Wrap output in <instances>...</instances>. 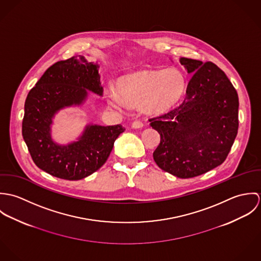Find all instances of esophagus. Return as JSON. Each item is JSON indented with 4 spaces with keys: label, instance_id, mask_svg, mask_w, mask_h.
I'll list each match as a JSON object with an SVG mask.
<instances>
[{
    "label": "esophagus",
    "instance_id": "34e87169",
    "mask_svg": "<svg viewBox=\"0 0 261 261\" xmlns=\"http://www.w3.org/2000/svg\"><path fill=\"white\" fill-rule=\"evenodd\" d=\"M143 126H144V124H143V122H142V121H140V120H136V121H134V122L132 123V127H133V128H135V129L142 128Z\"/></svg>",
    "mask_w": 261,
    "mask_h": 261
}]
</instances>
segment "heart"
Segmentation results:
<instances>
[{"label":"heart","mask_w":261,"mask_h":261,"mask_svg":"<svg viewBox=\"0 0 261 261\" xmlns=\"http://www.w3.org/2000/svg\"><path fill=\"white\" fill-rule=\"evenodd\" d=\"M116 89L108 94L109 105L116 110L142 108L148 113H161L173 108L183 96L186 79L177 68L141 70L119 78Z\"/></svg>","instance_id":"heart-1"}]
</instances>
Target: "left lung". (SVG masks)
I'll list each match as a JSON object with an SVG mask.
<instances>
[{
  "mask_svg": "<svg viewBox=\"0 0 261 261\" xmlns=\"http://www.w3.org/2000/svg\"><path fill=\"white\" fill-rule=\"evenodd\" d=\"M191 79L186 97L175 110L149 119L161 136L153 151L165 172L187 179L220 166L238 130V95L223 71L212 62L181 57Z\"/></svg>",
  "mask_w": 261,
  "mask_h": 261,
  "instance_id": "1",
  "label": "left lung"
}]
</instances>
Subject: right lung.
<instances>
[{"instance_id": "add662e5", "label": "right lung", "mask_w": 261, "mask_h": 261, "mask_svg": "<svg viewBox=\"0 0 261 261\" xmlns=\"http://www.w3.org/2000/svg\"><path fill=\"white\" fill-rule=\"evenodd\" d=\"M97 62L83 56L58 61L41 76L25 101L23 139L38 168L69 181L84 179L103 166L113 144L125 130L121 124L87 123L73 142L59 144L53 139L56 114L86 102L89 91L102 96Z\"/></svg>"}]
</instances>
